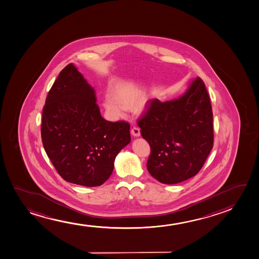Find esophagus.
Wrapping results in <instances>:
<instances>
[{
	"label": "esophagus",
	"mask_w": 259,
	"mask_h": 259,
	"mask_svg": "<svg viewBox=\"0 0 259 259\" xmlns=\"http://www.w3.org/2000/svg\"><path fill=\"white\" fill-rule=\"evenodd\" d=\"M132 135L134 136V137H139L140 136V128L139 127H133L132 128Z\"/></svg>",
	"instance_id": "esophagus-1"
}]
</instances>
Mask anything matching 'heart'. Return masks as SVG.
Wrapping results in <instances>:
<instances>
[{"instance_id":"heart-1","label":"heart","mask_w":259,"mask_h":259,"mask_svg":"<svg viewBox=\"0 0 259 259\" xmlns=\"http://www.w3.org/2000/svg\"><path fill=\"white\" fill-rule=\"evenodd\" d=\"M146 100L142 97V91L134 84L120 82L111 86L109 96L103 101V106L110 119L119 120L124 116L125 109H132L141 113L145 109Z\"/></svg>"}]
</instances>
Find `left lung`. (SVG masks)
Instances as JSON below:
<instances>
[{
  "label": "left lung",
  "instance_id": "8db88e82",
  "mask_svg": "<svg viewBox=\"0 0 259 259\" xmlns=\"http://www.w3.org/2000/svg\"><path fill=\"white\" fill-rule=\"evenodd\" d=\"M138 125L151 148L146 166L152 177L167 185L194 177L214 145L212 106L203 80L196 78L179 99L150 100Z\"/></svg>",
  "mask_w": 259,
  "mask_h": 259
}]
</instances>
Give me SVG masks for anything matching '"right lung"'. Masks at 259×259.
Segmentation results:
<instances>
[{
    "label": "right lung",
    "instance_id": "obj_1",
    "mask_svg": "<svg viewBox=\"0 0 259 259\" xmlns=\"http://www.w3.org/2000/svg\"><path fill=\"white\" fill-rule=\"evenodd\" d=\"M96 92L73 64L60 72L48 93L41 141L56 170L67 182L99 186L112 174L114 159L131 142V125L105 120Z\"/></svg>",
    "mask_w": 259,
    "mask_h": 259
}]
</instances>
